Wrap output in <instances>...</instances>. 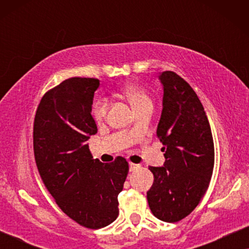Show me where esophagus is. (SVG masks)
<instances>
[{
    "label": "esophagus",
    "mask_w": 249,
    "mask_h": 249,
    "mask_svg": "<svg viewBox=\"0 0 249 249\" xmlns=\"http://www.w3.org/2000/svg\"><path fill=\"white\" fill-rule=\"evenodd\" d=\"M138 169H141V165L139 164H136V163H129V170H130V172L137 171Z\"/></svg>",
    "instance_id": "obj_1"
}]
</instances>
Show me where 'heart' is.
Instances as JSON below:
<instances>
[{
    "label": "heart",
    "mask_w": 249,
    "mask_h": 249,
    "mask_svg": "<svg viewBox=\"0 0 249 249\" xmlns=\"http://www.w3.org/2000/svg\"><path fill=\"white\" fill-rule=\"evenodd\" d=\"M119 91L122 96L127 98L130 102L132 107L136 111L139 108L147 107V105H152V98L149 97L147 91H146L142 86H139L136 83H125L119 88ZM108 107V101L107 97H97L94 101L93 107H91V115L95 120L100 121L105 117Z\"/></svg>",
    "instance_id": "heart-1"
}]
</instances>
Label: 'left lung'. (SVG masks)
Instances as JSON below:
<instances>
[{
    "instance_id": "obj_1",
    "label": "left lung",
    "mask_w": 249,
    "mask_h": 249,
    "mask_svg": "<svg viewBox=\"0 0 249 249\" xmlns=\"http://www.w3.org/2000/svg\"><path fill=\"white\" fill-rule=\"evenodd\" d=\"M163 110L156 136L164 147V166H149L154 182L147 192L149 209L164 222H178L198 205L214 168V142L198 96L173 71L160 74Z\"/></svg>"
}]
</instances>
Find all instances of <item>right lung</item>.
Listing matches in <instances>:
<instances>
[{"mask_svg": "<svg viewBox=\"0 0 249 249\" xmlns=\"http://www.w3.org/2000/svg\"><path fill=\"white\" fill-rule=\"evenodd\" d=\"M96 78L73 77L46 91L34 121V154L39 176L57 206L88 229L119 215L118 195L129 172L127 160H94L87 141L97 132L91 117Z\"/></svg>", "mask_w": 249, "mask_h": 249, "instance_id": "obj_1", "label": "right lung"}]
</instances>
